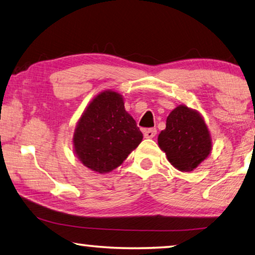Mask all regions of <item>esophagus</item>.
<instances>
[{
    "mask_svg": "<svg viewBox=\"0 0 255 255\" xmlns=\"http://www.w3.org/2000/svg\"><path fill=\"white\" fill-rule=\"evenodd\" d=\"M143 132H144V137L145 138H153L155 134H157V130H155V128H149V129H145Z\"/></svg>",
    "mask_w": 255,
    "mask_h": 255,
    "instance_id": "34e87169",
    "label": "esophagus"
}]
</instances>
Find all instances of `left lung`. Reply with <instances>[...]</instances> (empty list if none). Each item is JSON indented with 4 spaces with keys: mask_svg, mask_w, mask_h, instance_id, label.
Returning <instances> with one entry per match:
<instances>
[{
    "mask_svg": "<svg viewBox=\"0 0 255 255\" xmlns=\"http://www.w3.org/2000/svg\"><path fill=\"white\" fill-rule=\"evenodd\" d=\"M158 145L176 169L192 172L212 151V136L203 116L187 105H177L158 136Z\"/></svg>",
    "mask_w": 255,
    "mask_h": 255,
    "instance_id": "obj_1",
    "label": "left lung"
}]
</instances>
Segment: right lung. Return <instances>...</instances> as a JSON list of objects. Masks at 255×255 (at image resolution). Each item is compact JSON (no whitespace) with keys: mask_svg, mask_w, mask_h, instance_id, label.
<instances>
[{"mask_svg":"<svg viewBox=\"0 0 255 255\" xmlns=\"http://www.w3.org/2000/svg\"><path fill=\"white\" fill-rule=\"evenodd\" d=\"M142 139V131L125 109L123 95L108 89L97 94L86 106L72 143L83 166L106 174L123 164Z\"/></svg>","mask_w":255,"mask_h":255,"instance_id":"add662e5","label":"right lung"}]
</instances>
